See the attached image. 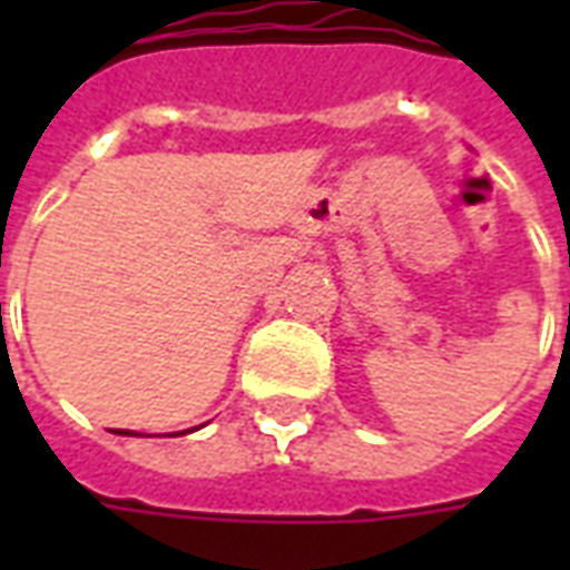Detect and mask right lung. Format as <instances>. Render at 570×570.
<instances>
[{
    "mask_svg": "<svg viewBox=\"0 0 570 570\" xmlns=\"http://www.w3.org/2000/svg\"><path fill=\"white\" fill-rule=\"evenodd\" d=\"M189 432H191V429H189ZM115 434H127V438H141V434H138V432H129V429H115ZM183 434V432H180Z\"/></svg>",
    "mask_w": 570,
    "mask_h": 570,
    "instance_id": "1",
    "label": "right lung"
}]
</instances>
